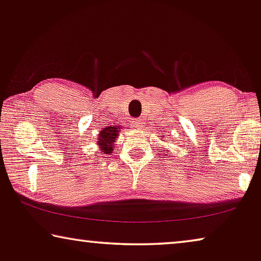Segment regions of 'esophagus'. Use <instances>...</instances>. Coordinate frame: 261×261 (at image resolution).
Instances as JSON below:
<instances>
[{
    "instance_id": "obj_1",
    "label": "esophagus",
    "mask_w": 261,
    "mask_h": 261,
    "mask_svg": "<svg viewBox=\"0 0 261 261\" xmlns=\"http://www.w3.org/2000/svg\"><path fill=\"white\" fill-rule=\"evenodd\" d=\"M144 125H145V123L142 122V120L139 119L132 120V126L136 127V129H142V127H144Z\"/></svg>"
}]
</instances>
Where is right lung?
<instances>
[{
  "instance_id": "add662e5",
  "label": "right lung",
  "mask_w": 261,
  "mask_h": 261,
  "mask_svg": "<svg viewBox=\"0 0 261 261\" xmlns=\"http://www.w3.org/2000/svg\"><path fill=\"white\" fill-rule=\"evenodd\" d=\"M119 135V127L117 126H108L103 131H100L99 139H98V145L100 150L104 153H110L112 152V147H114L115 139L117 138Z\"/></svg>"
}]
</instances>
